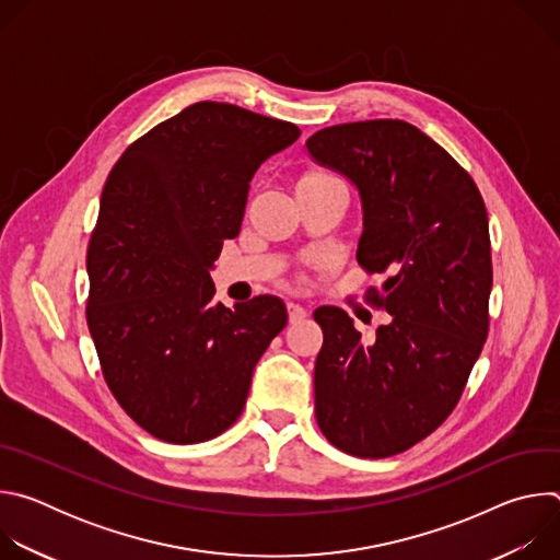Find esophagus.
Masks as SVG:
<instances>
[{
  "label": "esophagus",
  "mask_w": 560,
  "mask_h": 560,
  "mask_svg": "<svg viewBox=\"0 0 560 560\" xmlns=\"http://www.w3.org/2000/svg\"><path fill=\"white\" fill-rule=\"evenodd\" d=\"M288 316H290V324H299L307 316V310L294 301H288Z\"/></svg>",
  "instance_id": "obj_1"
}]
</instances>
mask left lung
Instances as JSON below:
<instances>
[{
    "instance_id": "left-lung-1",
    "label": "left lung",
    "mask_w": 560,
    "mask_h": 560,
    "mask_svg": "<svg viewBox=\"0 0 560 560\" xmlns=\"http://www.w3.org/2000/svg\"><path fill=\"white\" fill-rule=\"evenodd\" d=\"M305 148L357 188V261L387 277L368 299L392 316L365 341L341 307L314 310L324 328L314 363L316 423L339 450L385 458L450 417L488 339L486 203L454 159L401 119L330 126Z\"/></svg>"
}]
</instances>
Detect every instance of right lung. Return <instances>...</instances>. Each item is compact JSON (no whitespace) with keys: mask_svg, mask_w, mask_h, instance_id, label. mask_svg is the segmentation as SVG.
Returning a JSON list of instances; mask_svg holds the SVG:
<instances>
[{"mask_svg":"<svg viewBox=\"0 0 560 560\" xmlns=\"http://www.w3.org/2000/svg\"><path fill=\"white\" fill-rule=\"evenodd\" d=\"M294 124L199 102L126 148L91 236L89 330L126 415L168 443H201L244 412L253 372L285 328L279 296L214 303L210 270L242 230L259 166Z\"/></svg>","mask_w":560,"mask_h":560,"instance_id":"right-lung-1","label":"right lung"}]
</instances>
